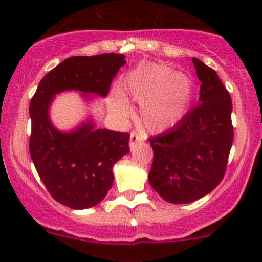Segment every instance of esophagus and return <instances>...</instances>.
Listing matches in <instances>:
<instances>
[{
    "mask_svg": "<svg viewBox=\"0 0 262 262\" xmlns=\"http://www.w3.org/2000/svg\"><path fill=\"white\" fill-rule=\"evenodd\" d=\"M143 141V137L137 132H132L130 133V139H129V148L133 150L137 144H139Z\"/></svg>",
    "mask_w": 262,
    "mask_h": 262,
    "instance_id": "obj_1",
    "label": "esophagus"
}]
</instances>
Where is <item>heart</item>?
Wrapping results in <instances>:
<instances>
[{"mask_svg":"<svg viewBox=\"0 0 262 262\" xmlns=\"http://www.w3.org/2000/svg\"><path fill=\"white\" fill-rule=\"evenodd\" d=\"M124 95L143 102L144 125L152 132L172 127L187 111L192 97V81L186 74L173 73L169 65L143 62L125 75L121 82ZM117 108L127 113L129 107L121 96L116 98Z\"/></svg>","mask_w":262,"mask_h":262,"instance_id":"heart-1","label":"heart"}]
</instances>
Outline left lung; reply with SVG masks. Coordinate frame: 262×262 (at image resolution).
<instances>
[{
  "mask_svg": "<svg viewBox=\"0 0 262 262\" xmlns=\"http://www.w3.org/2000/svg\"><path fill=\"white\" fill-rule=\"evenodd\" d=\"M201 81L198 106L170 130L150 138L154 161L149 183L165 201L200 200L223 180L234 130L231 98L217 73L192 59Z\"/></svg>",
  "mask_w": 262,
  "mask_h": 262,
  "instance_id": "1",
  "label": "left lung"
}]
</instances>
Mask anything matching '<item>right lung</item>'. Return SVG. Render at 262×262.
<instances>
[{
  "instance_id": "1",
  "label": "right lung",
  "mask_w": 262,
  "mask_h": 262,
  "mask_svg": "<svg viewBox=\"0 0 262 262\" xmlns=\"http://www.w3.org/2000/svg\"><path fill=\"white\" fill-rule=\"evenodd\" d=\"M125 62L124 55L114 53L73 56L44 76L32 97L31 158L52 197L69 208H91L106 197L113 185V165L129 152V134L97 129L91 118L61 132L50 121V106L65 91H79L86 100L91 95L106 97Z\"/></svg>"
}]
</instances>
